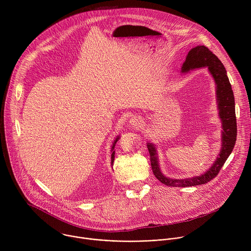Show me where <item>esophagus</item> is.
<instances>
[{"mask_svg":"<svg viewBox=\"0 0 251 251\" xmlns=\"http://www.w3.org/2000/svg\"><path fill=\"white\" fill-rule=\"evenodd\" d=\"M142 117L140 115H135L130 119V126L133 128H139L142 126L143 122H142Z\"/></svg>","mask_w":251,"mask_h":251,"instance_id":"1","label":"esophagus"}]
</instances>
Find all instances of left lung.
<instances>
[{
	"mask_svg": "<svg viewBox=\"0 0 251 251\" xmlns=\"http://www.w3.org/2000/svg\"><path fill=\"white\" fill-rule=\"evenodd\" d=\"M207 66L210 75L214 78L217 83V95L219 102L220 117L223 122V147L218 157L217 161L214 162L213 166L200 176H195L191 178H184V180H176V178H170L165 176L159 168L157 153L155 146L151 143H148L147 148L150 154L151 168L153 173L158 180L169 187H193L206 184L216 177L226 161L232 152L237 135V126H236V116H235V104L233 91L231 89V84L226 75V70L219 59V57L210 51L204 46H198L192 49L186 58V61L183 64L182 71L187 73L190 69L200 68Z\"/></svg>",
	"mask_w": 251,
	"mask_h": 251,
	"instance_id": "1",
	"label": "left lung"
}]
</instances>
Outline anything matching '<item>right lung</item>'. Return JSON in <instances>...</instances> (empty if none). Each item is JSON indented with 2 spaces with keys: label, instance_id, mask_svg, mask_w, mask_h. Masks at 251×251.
Instances as JSON below:
<instances>
[{
  "label": "right lung",
  "instance_id": "obj_1",
  "mask_svg": "<svg viewBox=\"0 0 251 251\" xmlns=\"http://www.w3.org/2000/svg\"><path fill=\"white\" fill-rule=\"evenodd\" d=\"M118 139H119V137L118 138H116V140L114 141V144H113V146H112V154H111V164L113 165V162H114V155H115V151H113V149H114V147H115V144H116V142L118 141Z\"/></svg>",
  "mask_w": 251,
  "mask_h": 251
}]
</instances>
